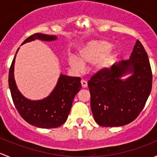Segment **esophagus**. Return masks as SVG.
<instances>
[{
  "instance_id": "obj_1",
  "label": "esophagus",
  "mask_w": 157,
  "mask_h": 157,
  "mask_svg": "<svg viewBox=\"0 0 157 157\" xmlns=\"http://www.w3.org/2000/svg\"><path fill=\"white\" fill-rule=\"evenodd\" d=\"M81 84H82V86H83V88H86V86H87V82H86V80H81Z\"/></svg>"
}]
</instances>
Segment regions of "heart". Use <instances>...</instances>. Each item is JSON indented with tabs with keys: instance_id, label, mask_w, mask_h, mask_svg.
<instances>
[{
	"instance_id": "1",
	"label": "heart",
	"mask_w": 157,
	"mask_h": 157,
	"mask_svg": "<svg viewBox=\"0 0 157 157\" xmlns=\"http://www.w3.org/2000/svg\"><path fill=\"white\" fill-rule=\"evenodd\" d=\"M112 48V45L107 41H90L80 49L79 58L71 55L68 63L71 68L77 72L83 71V64H95V71L103 73L112 67L118 56V52H111Z\"/></svg>"
}]
</instances>
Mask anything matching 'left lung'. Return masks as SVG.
I'll return each instance as SVG.
<instances>
[{
    "label": "left lung",
    "instance_id": "left-lung-1",
    "mask_svg": "<svg viewBox=\"0 0 157 157\" xmlns=\"http://www.w3.org/2000/svg\"><path fill=\"white\" fill-rule=\"evenodd\" d=\"M132 74L125 80L121 77ZM148 56L139 40L129 59L115 63L88 81L90 107L99 125L119 127L132 122L141 112L152 89Z\"/></svg>",
    "mask_w": 157,
    "mask_h": 157
}]
</instances>
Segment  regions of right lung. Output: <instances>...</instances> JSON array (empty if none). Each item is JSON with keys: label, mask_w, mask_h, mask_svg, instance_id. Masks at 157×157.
<instances>
[{"label": "right lung", "mask_w": 157, "mask_h": 157, "mask_svg": "<svg viewBox=\"0 0 157 157\" xmlns=\"http://www.w3.org/2000/svg\"><path fill=\"white\" fill-rule=\"evenodd\" d=\"M36 39L54 41L57 36L36 33L32 35L22 43ZM9 71V87L14 105L22 118L32 125L41 128H54L62 125L67 120L72 106L75 95L81 89L80 77H69L61 74L53 91L48 96L41 100H30L19 91L14 80V63L16 55Z\"/></svg>", "instance_id": "right-lung-1"}]
</instances>
